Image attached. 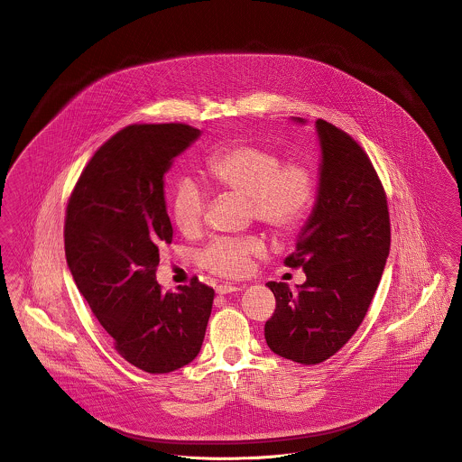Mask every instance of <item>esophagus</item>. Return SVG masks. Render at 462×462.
I'll return each mask as SVG.
<instances>
[{
	"mask_svg": "<svg viewBox=\"0 0 462 462\" xmlns=\"http://www.w3.org/2000/svg\"><path fill=\"white\" fill-rule=\"evenodd\" d=\"M238 290H240L238 286H235V284H227V282H226V284H218V286H217V293H218V295H227V293H233V291H238Z\"/></svg>",
	"mask_w": 462,
	"mask_h": 462,
	"instance_id": "1",
	"label": "esophagus"
}]
</instances>
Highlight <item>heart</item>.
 <instances>
[{"label": "heart", "mask_w": 462, "mask_h": 462, "mask_svg": "<svg viewBox=\"0 0 462 462\" xmlns=\"http://www.w3.org/2000/svg\"><path fill=\"white\" fill-rule=\"evenodd\" d=\"M206 172L217 190L249 199L251 217L275 235H290L306 220L317 194V180L302 160L282 162L281 154L262 143H231L206 160ZM208 206L206 190L196 178L176 181L171 199L172 220L185 235H196ZM258 236L217 238L199 254V263L224 277H242L254 256L263 254Z\"/></svg>", "instance_id": "obj_1"}]
</instances>
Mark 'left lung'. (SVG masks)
Here are the masks:
<instances>
[{"instance_id": "1", "label": "left lung", "mask_w": 462, "mask_h": 462, "mask_svg": "<svg viewBox=\"0 0 462 462\" xmlns=\"http://www.w3.org/2000/svg\"><path fill=\"white\" fill-rule=\"evenodd\" d=\"M304 123L302 119H297ZM320 189L297 249L284 264L302 268L306 282H266L275 297L264 324L266 345L281 357L319 365L357 330L390 254L392 226L384 187L365 149L324 119Z\"/></svg>"}]
</instances>
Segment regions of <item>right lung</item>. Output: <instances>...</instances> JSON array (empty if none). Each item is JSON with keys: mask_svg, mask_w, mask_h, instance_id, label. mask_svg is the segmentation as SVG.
I'll return each instance as SVG.
<instances>
[{"mask_svg": "<svg viewBox=\"0 0 462 462\" xmlns=\"http://www.w3.org/2000/svg\"><path fill=\"white\" fill-rule=\"evenodd\" d=\"M198 128L130 125L81 171L67 200L64 240L74 282L116 350L147 374L196 359L215 291L194 275L178 291L156 282L160 249L172 242L163 174Z\"/></svg>", "mask_w": 462, "mask_h": 462, "instance_id": "right-lung-1", "label": "right lung"}]
</instances>
